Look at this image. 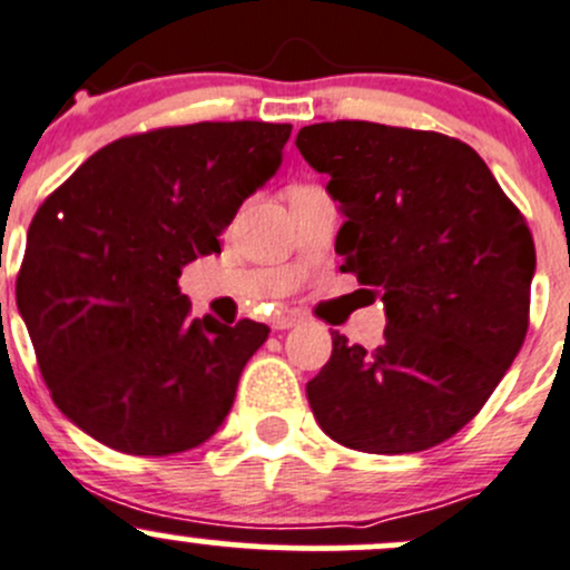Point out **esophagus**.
Returning <instances> with one entry per match:
<instances>
[{"label": "esophagus", "mask_w": 570, "mask_h": 570, "mask_svg": "<svg viewBox=\"0 0 570 570\" xmlns=\"http://www.w3.org/2000/svg\"><path fill=\"white\" fill-rule=\"evenodd\" d=\"M298 321H302V315H298L296 309H283V312H277V315L272 317V326L279 328V332H285V328L296 326Z\"/></svg>", "instance_id": "1"}]
</instances>
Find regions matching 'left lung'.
Returning <instances> with one entry per match:
<instances>
[{
    "mask_svg": "<svg viewBox=\"0 0 570 570\" xmlns=\"http://www.w3.org/2000/svg\"><path fill=\"white\" fill-rule=\"evenodd\" d=\"M345 214L342 272L385 304L381 345L332 334L307 383L321 430L366 454H413L479 415L530 326L535 244L524 214L462 140L375 121L302 127Z\"/></svg>",
    "mask_w": 570,
    "mask_h": 570,
    "instance_id": "8db88e82",
    "label": "left lung"
}]
</instances>
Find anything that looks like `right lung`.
<instances>
[{
  "label": "right lung",
  "instance_id": "right-lung-1",
  "mask_svg": "<svg viewBox=\"0 0 570 570\" xmlns=\"http://www.w3.org/2000/svg\"><path fill=\"white\" fill-rule=\"evenodd\" d=\"M291 125L198 121L102 146L40 204L16 298L40 375L108 449L168 456L209 440L268 326L189 315L181 266L219 253L283 163Z\"/></svg>",
  "mask_w": 570,
  "mask_h": 570
}]
</instances>
